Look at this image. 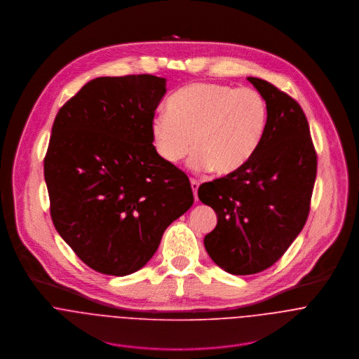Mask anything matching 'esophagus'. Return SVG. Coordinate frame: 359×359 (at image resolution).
Returning a JSON list of instances; mask_svg holds the SVG:
<instances>
[{
  "label": "esophagus",
  "instance_id": "esophagus-1",
  "mask_svg": "<svg viewBox=\"0 0 359 359\" xmlns=\"http://www.w3.org/2000/svg\"><path fill=\"white\" fill-rule=\"evenodd\" d=\"M191 187H192V191H194V196H195V201L198 202V189H199V182L196 180H191Z\"/></svg>",
  "mask_w": 359,
  "mask_h": 359
}]
</instances>
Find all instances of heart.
I'll list each match as a JSON object with an SVG mask.
<instances>
[{
  "instance_id": "b5f03b06",
  "label": "heart",
  "mask_w": 359,
  "mask_h": 359,
  "mask_svg": "<svg viewBox=\"0 0 359 359\" xmlns=\"http://www.w3.org/2000/svg\"><path fill=\"white\" fill-rule=\"evenodd\" d=\"M167 110L151 123L157 156L177 164L194 141L189 167L212 170L218 177L239 172L255 157L268 127V104L253 88L195 83L175 93Z\"/></svg>"
}]
</instances>
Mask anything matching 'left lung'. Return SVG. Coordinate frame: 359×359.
<instances>
[{
  "instance_id": "1",
  "label": "left lung",
  "mask_w": 359,
  "mask_h": 359,
  "mask_svg": "<svg viewBox=\"0 0 359 359\" xmlns=\"http://www.w3.org/2000/svg\"><path fill=\"white\" fill-rule=\"evenodd\" d=\"M268 104V127L255 157L236 174L205 182L198 196L217 214L205 252L232 275L276 262L302 232L316 177L307 117L271 83L248 77Z\"/></svg>"
}]
</instances>
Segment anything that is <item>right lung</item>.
Wrapping results in <instances>:
<instances>
[{"label": "right lung", "mask_w": 359, "mask_h": 359, "mask_svg": "<svg viewBox=\"0 0 359 359\" xmlns=\"http://www.w3.org/2000/svg\"><path fill=\"white\" fill-rule=\"evenodd\" d=\"M165 83L151 74L98 77L55 117L44 158L52 221L97 272L141 269L194 205L188 177L157 156L151 137Z\"/></svg>", "instance_id": "add662e5"}]
</instances>
